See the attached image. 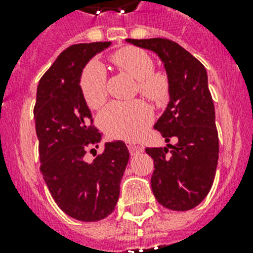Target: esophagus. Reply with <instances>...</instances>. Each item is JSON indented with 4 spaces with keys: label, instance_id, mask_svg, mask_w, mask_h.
<instances>
[{
    "label": "esophagus",
    "instance_id": "34e87169",
    "mask_svg": "<svg viewBox=\"0 0 253 253\" xmlns=\"http://www.w3.org/2000/svg\"><path fill=\"white\" fill-rule=\"evenodd\" d=\"M128 151H130V154L131 155H136L139 154V152H142L143 150H144V147L140 144V143H134V142H131L128 143Z\"/></svg>",
    "mask_w": 253,
    "mask_h": 253
}]
</instances>
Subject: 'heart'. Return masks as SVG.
<instances>
[{
    "mask_svg": "<svg viewBox=\"0 0 253 253\" xmlns=\"http://www.w3.org/2000/svg\"><path fill=\"white\" fill-rule=\"evenodd\" d=\"M113 64L127 75L138 80V89L143 95L160 102L167 98L169 91L168 77L163 72H155L154 59L144 49L125 47L115 51L110 56ZM80 90L87 106L98 109L107 98L106 73L102 64L91 61L81 73ZM154 119L151 107L144 101L113 102L99 115V122L111 138L135 140Z\"/></svg>",
    "mask_w": 253,
    "mask_h": 253,
    "instance_id": "1",
    "label": "heart"
}]
</instances>
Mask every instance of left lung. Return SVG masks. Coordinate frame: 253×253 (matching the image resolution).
<instances>
[{"label":"left lung","mask_w":253,"mask_h":253,"mask_svg":"<svg viewBox=\"0 0 253 253\" xmlns=\"http://www.w3.org/2000/svg\"><path fill=\"white\" fill-rule=\"evenodd\" d=\"M127 42L156 52L166 67L170 99L154 128L167 143L170 138H176L177 143L146 148V152L154 159L151 186L155 198L169 210L186 211L210 192L219 155L208 72L176 42L164 38Z\"/></svg>","instance_id":"obj_1"}]
</instances>
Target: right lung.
I'll return each instance as SVG.
<instances>
[{"instance_id": "add662e5", "label": "right lung", "mask_w": 253, "mask_h": 253, "mask_svg": "<svg viewBox=\"0 0 253 253\" xmlns=\"http://www.w3.org/2000/svg\"><path fill=\"white\" fill-rule=\"evenodd\" d=\"M110 44L81 43L63 51L39 81L34 107L43 178L57 206L81 222H97L113 212L130 159L122 140L106 143L91 163L84 159L98 147L101 134L81 94V72Z\"/></svg>"}]
</instances>
